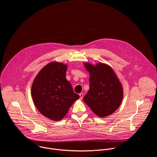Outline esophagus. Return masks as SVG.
Returning <instances> with one entry per match:
<instances>
[{
    "label": "esophagus",
    "instance_id": "esophagus-1",
    "mask_svg": "<svg viewBox=\"0 0 157 157\" xmlns=\"http://www.w3.org/2000/svg\"><path fill=\"white\" fill-rule=\"evenodd\" d=\"M79 96H80V99L82 100L83 98V93L79 94Z\"/></svg>",
    "mask_w": 157,
    "mask_h": 157
}]
</instances>
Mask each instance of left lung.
I'll return each instance as SVG.
<instances>
[{
  "instance_id": "obj_1",
  "label": "left lung",
  "mask_w": 157,
  "mask_h": 157,
  "mask_svg": "<svg viewBox=\"0 0 157 157\" xmlns=\"http://www.w3.org/2000/svg\"><path fill=\"white\" fill-rule=\"evenodd\" d=\"M90 72V90L83 101L97 116L105 117L119 108L123 97V89L112 67L98 63H84Z\"/></svg>"
}]
</instances>
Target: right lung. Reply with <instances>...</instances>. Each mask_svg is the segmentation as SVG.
Segmentation results:
<instances>
[{
    "label": "right lung",
    "mask_w": 157,
    "mask_h": 157,
    "mask_svg": "<svg viewBox=\"0 0 157 157\" xmlns=\"http://www.w3.org/2000/svg\"><path fill=\"white\" fill-rule=\"evenodd\" d=\"M67 67L62 62H50L39 71L32 85L34 105L51 120L63 119L74 102L80 98L66 78Z\"/></svg>",
    "instance_id": "right-lung-1"
}]
</instances>
